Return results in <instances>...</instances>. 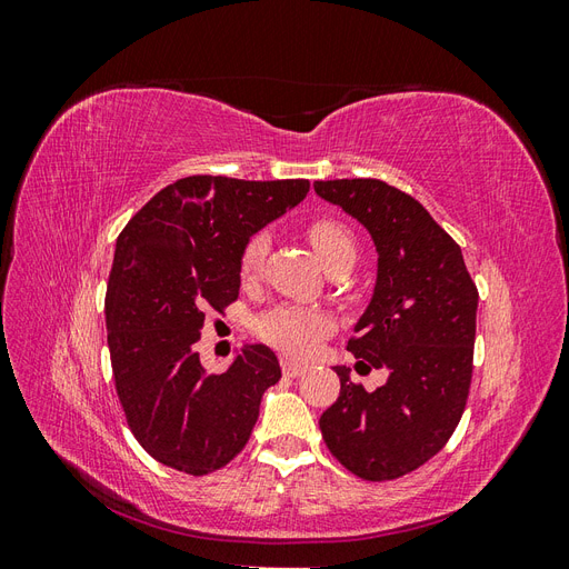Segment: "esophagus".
<instances>
[{"label": "esophagus", "mask_w": 569, "mask_h": 569, "mask_svg": "<svg viewBox=\"0 0 569 569\" xmlns=\"http://www.w3.org/2000/svg\"><path fill=\"white\" fill-rule=\"evenodd\" d=\"M280 366H282V372L287 375V377H299V375H303V366H299V363H291L289 358H282L280 360Z\"/></svg>", "instance_id": "obj_1"}]
</instances>
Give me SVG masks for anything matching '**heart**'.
<instances>
[{
    "mask_svg": "<svg viewBox=\"0 0 569 569\" xmlns=\"http://www.w3.org/2000/svg\"><path fill=\"white\" fill-rule=\"evenodd\" d=\"M308 239H311V244L318 251L325 268L341 261V258H356V237L347 222L335 216H322L308 222ZM268 249V232H253L244 242L237 261L239 280L244 284L258 280V274H261L266 263ZM332 327L335 322L325 311L284 303L270 308L268 313L256 320V335L266 343H270L272 349L282 351L284 356L303 360L316 353L318 343L332 332Z\"/></svg>",
    "mask_w": 569,
    "mask_h": 569,
    "instance_id": "1",
    "label": "heart"
}]
</instances>
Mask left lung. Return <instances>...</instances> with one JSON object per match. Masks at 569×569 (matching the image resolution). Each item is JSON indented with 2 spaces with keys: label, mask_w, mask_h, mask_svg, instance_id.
Instances as JSON below:
<instances>
[{
  "label": "left lung",
  "mask_w": 569,
  "mask_h": 569,
  "mask_svg": "<svg viewBox=\"0 0 569 569\" xmlns=\"http://www.w3.org/2000/svg\"><path fill=\"white\" fill-rule=\"evenodd\" d=\"M316 192L363 222L375 239L377 284L347 349L356 370H387L366 391L339 375L337 401L320 416L330 453L360 479L418 470L451 439L470 396L477 287L460 247L425 206L382 180H318Z\"/></svg>",
  "instance_id": "left-lung-1"
}]
</instances>
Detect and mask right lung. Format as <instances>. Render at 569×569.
<instances>
[{
    "label": "right lung",
    "instance_id": "right-lung-1",
    "mask_svg": "<svg viewBox=\"0 0 569 569\" xmlns=\"http://www.w3.org/2000/svg\"><path fill=\"white\" fill-rule=\"evenodd\" d=\"M308 180L189 176L163 187L118 234L107 284V341L126 420L142 449L192 477L244 449L280 363L253 343L222 375L201 368L197 343L209 308L239 297L247 239L287 213Z\"/></svg>",
    "mask_w": 569,
    "mask_h": 569
}]
</instances>
